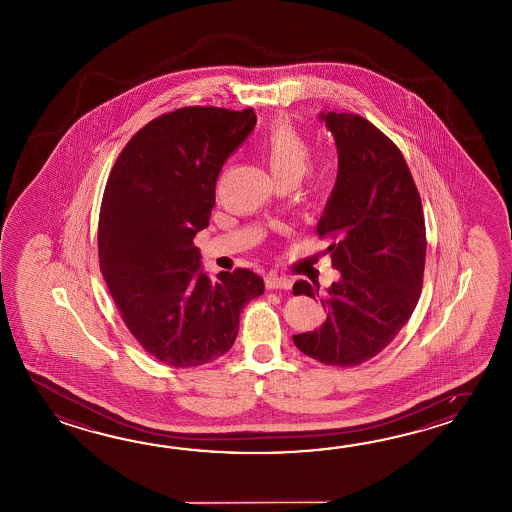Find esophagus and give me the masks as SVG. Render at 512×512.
Wrapping results in <instances>:
<instances>
[{
	"instance_id": "obj_1",
	"label": "esophagus",
	"mask_w": 512,
	"mask_h": 512,
	"mask_svg": "<svg viewBox=\"0 0 512 512\" xmlns=\"http://www.w3.org/2000/svg\"><path fill=\"white\" fill-rule=\"evenodd\" d=\"M265 285H267V289H285V291H289V289L293 287V282H291L289 278H285V276L267 274V278H265Z\"/></svg>"
}]
</instances>
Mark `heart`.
<instances>
[{"instance_id": "heart-1", "label": "heart", "mask_w": 512, "mask_h": 512, "mask_svg": "<svg viewBox=\"0 0 512 512\" xmlns=\"http://www.w3.org/2000/svg\"><path fill=\"white\" fill-rule=\"evenodd\" d=\"M258 152L276 183H298L311 163V144L289 120H274L261 133Z\"/></svg>"}]
</instances>
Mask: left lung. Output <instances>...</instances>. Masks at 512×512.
Wrapping results in <instances>:
<instances>
[{"instance_id":"8db88e82","label":"left lung","mask_w":512,"mask_h":512,"mask_svg":"<svg viewBox=\"0 0 512 512\" xmlns=\"http://www.w3.org/2000/svg\"><path fill=\"white\" fill-rule=\"evenodd\" d=\"M338 153V174L320 238L340 280L326 289V322L293 335L294 346L327 366L351 368L373 359L414 313L425 271L421 197L403 153L355 113H320ZM320 285L300 280L294 294L315 298Z\"/></svg>"}]
</instances>
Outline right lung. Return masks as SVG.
Segmentation results:
<instances>
[{"label": "right lung", "instance_id": "1", "mask_svg": "<svg viewBox=\"0 0 512 512\" xmlns=\"http://www.w3.org/2000/svg\"><path fill=\"white\" fill-rule=\"evenodd\" d=\"M254 126L252 108L175 109L137 131L109 174L100 271L131 335L166 366L194 368L225 355L241 309L265 289L249 269L210 280L194 247L219 172Z\"/></svg>", "mask_w": 512, "mask_h": 512}]
</instances>
